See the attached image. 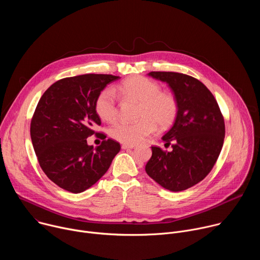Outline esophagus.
Segmentation results:
<instances>
[{
	"label": "esophagus",
	"instance_id": "34e87169",
	"mask_svg": "<svg viewBox=\"0 0 260 260\" xmlns=\"http://www.w3.org/2000/svg\"><path fill=\"white\" fill-rule=\"evenodd\" d=\"M135 147H136V145H131V144H123L121 146L122 149H134Z\"/></svg>",
	"mask_w": 260,
	"mask_h": 260
}]
</instances>
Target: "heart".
I'll use <instances>...</instances> for the list:
<instances>
[{
  "mask_svg": "<svg viewBox=\"0 0 260 260\" xmlns=\"http://www.w3.org/2000/svg\"><path fill=\"white\" fill-rule=\"evenodd\" d=\"M139 103L136 122H118L110 129V136L124 144H137L156 129H166L173 124L178 114V102L175 95L161 91L160 86L142 76H133L115 88H106L95 101V112L106 121L113 122L118 115L116 93Z\"/></svg>",
  "mask_w": 260,
  "mask_h": 260,
  "instance_id": "obj_1",
  "label": "heart"
}]
</instances>
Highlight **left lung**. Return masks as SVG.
<instances>
[{"mask_svg": "<svg viewBox=\"0 0 260 260\" xmlns=\"http://www.w3.org/2000/svg\"><path fill=\"white\" fill-rule=\"evenodd\" d=\"M167 82L178 102V114L162 137L171 152L152 148L145 170L160 186L182 191L201 182L213 169L223 146L225 124L212 92L200 80L176 72H150Z\"/></svg>", "mask_w": 260, "mask_h": 260, "instance_id": "8db88e82", "label": "left lung"}]
</instances>
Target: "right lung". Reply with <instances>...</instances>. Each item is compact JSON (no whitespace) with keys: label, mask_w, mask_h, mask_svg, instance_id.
<instances>
[{"label":"right lung","mask_w":260,"mask_h":260,"mask_svg":"<svg viewBox=\"0 0 260 260\" xmlns=\"http://www.w3.org/2000/svg\"><path fill=\"white\" fill-rule=\"evenodd\" d=\"M119 76L85 74L60 79L41 96L30 121V138L39 165L60 188L80 193L108 171L120 144L100 134L102 144H87L101 125L95 101L107 84Z\"/></svg>","instance_id":"1"}]
</instances>
